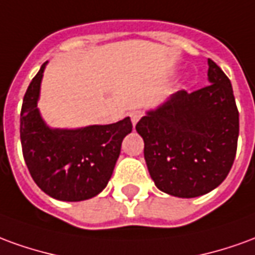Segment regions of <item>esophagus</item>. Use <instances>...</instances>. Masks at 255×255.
I'll use <instances>...</instances> for the list:
<instances>
[{"label": "esophagus", "mask_w": 255, "mask_h": 255, "mask_svg": "<svg viewBox=\"0 0 255 255\" xmlns=\"http://www.w3.org/2000/svg\"><path fill=\"white\" fill-rule=\"evenodd\" d=\"M142 116H143V112H142V110H132V112L129 113V117H131V122H132L133 126L139 122V119Z\"/></svg>", "instance_id": "obj_1"}]
</instances>
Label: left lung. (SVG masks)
<instances>
[{"mask_svg":"<svg viewBox=\"0 0 255 255\" xmlns=\"http://www.w3.org/2000/svg\"><path fill=\"white\" fill-rule=\"evenodd\" d=\"M207 76L210 85L190 94L178 91L135 127L154 185L171 196L189 199L211 192L236 156L239 112L232 84L211 59Z\"/></svg>","mask_w":255,"mask_h":255,"instance_id":"obj_1","label":"left lung"}]
</instances>
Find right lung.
I'll use <instances>...</instances> for the list:
<instances>
[{"mask_svg":"<svg viewBox=\"0 0 255 255\" xmlns=\"http://www.w3.org/2000/svg\"><path fill=\"white\" fill-rule=\"evenodd\" d=\"M45 65L31 80L20 112L23 157L42 192L63 202L99 195L109 182L124 136L132 131L129 117L108 126L77 129L49 128L37 102Z\"/></svg>","mask_w":255,"mask_h":255,"instance_id":"1","label":"right lung"}]
</instances>
